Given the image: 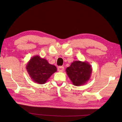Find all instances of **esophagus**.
Listing matches in <instances>:
<instances>
[{"label":"esophagus","mask_w":122,"mask_h":122,"mask_svg":"<svg viewBox=\"0 0 122 122\" xmlns=\"http://www.w3.org/2000/svg\"><path fill=\"white\" fill-rule=\"evenodd\" d=\"M59 72H63L64 71V67L63 66H60L58 68Z\"/></svg>","instance_id":"1"}]
</instances>
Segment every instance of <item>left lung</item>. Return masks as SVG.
<instances>
[{"label":"left lung","instance_id":"obj_1","mask_svg":"<svg viewBox=\"0 0 122 122\" xmlns=\"http://www.w3.org/2000/svg\"><path fill=\"white\" fill-rule=\"evenodd\" d=\"M66 71L73 84L79 86L86 84L90 79L92 68L87 61H74Z\"/></svg>","mask_w":122,"mask_h":122}]
</instances>
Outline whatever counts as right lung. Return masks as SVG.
Segmentation results:
<instances>
[{
  "mask_svg": "<svg viewBox=\"0 0 122 122\" xmlns=\"http://www.w3.org/2000/svg\"><path fill=\"white\" fill-rule=\"evenodd\" d=\"M26 69L33 82L39 84H45L52 74L56 72L55 66L50 64L39 56L32 57L26 66Z\"/></svg>",
  "mask_w": 122,
  "mask_h": 122,
  "instance_id": "1",
  "label": "right lung"
}]
</instances>
